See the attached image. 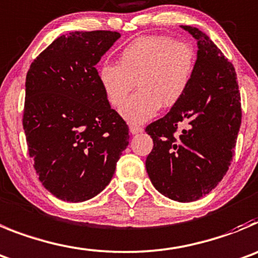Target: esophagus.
Listing matches in <instances>:
<instances>
[{"label":"esophagus","instance_id":"obj_1","mask_svg":"<svg viewBox=\"0 0 258 258\" xmlns=\"http://www.w3.org/2000/svg\"><path fill=\"white\" fill-rule=\"evenodd\" d=\"M129 131H131L132 134H138L143 132V127L138 126V125H131V126H129Z\"/></svg>","mask_w":258,"mask_h":258}]
</instances>
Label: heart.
Segmentation results:
<instances>
[{"instance_id":"obj_1","label":"heart","mask_w":258,"mask_h":258,"mask_svg":"<svg viewBox=\"0 0 258 258\" xmlns=\"http://www.w3.org/2000/svg\"><path fill=\"white\" fill-rule=\"evenodd\" d=\"M197 65L192 44L167 35L139 37L122 48L119 63L105 62L98 80L113 107L123 105L137 83L139 92L120 113L132 124H142L158 110L172 107L188 91Z\"/></svg>"}]
</instances>
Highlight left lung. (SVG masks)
<instances>
[{
  "label": "left lung",
  "instance_id": "8db88e82",
  "mask_svg": "<svg viewBox=\"0 0 258 258\" xmlns=\"http://www.w3.org/2000/svg\"><path fill=\"white\" fill-rule=\"evenodd\" d=\"M181 28L197 39L196 72L183 98L146 127L153 139L146 169L161 195L192 202L209 195L228 171L242 108L233 63L198 28Z\"/></svg>",
  "mask_w": 258,
  "mask_h": 258
}]
</instances>
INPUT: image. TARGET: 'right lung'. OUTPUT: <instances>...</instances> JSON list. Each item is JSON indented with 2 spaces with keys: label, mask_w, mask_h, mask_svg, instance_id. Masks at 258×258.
<instances>
[{
  "label": "right lung",
  "mask_w": 258,
  "mask_h": 258,
  "mask_svg": "<svg viewBox=\"0 0 258 258\" xmlns=\"http://www.w3.org/2000/svg\"><path fill=\"white\" fill-rule=\"evenodd\" d=\"M120 38L110 30L56 38L30 65L23 126L44 188L68 202L102 192L113 176L129 129L111 108L97 62Z\"/></svg>",
  "instance_id": "add662e5"
}]
</instances>
